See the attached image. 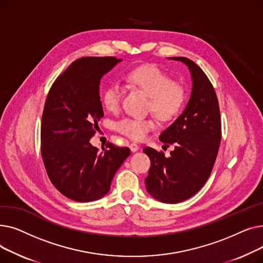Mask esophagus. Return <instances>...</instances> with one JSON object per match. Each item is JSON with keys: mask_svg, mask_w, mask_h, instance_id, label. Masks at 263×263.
Segmentation results:
<instances>
[{"mask_svg": "<svg viewBox=\"0 0 263 263\" xmlns=\"http://www.w3.org/2000/svg\"><path fill=\"white\" fill-rule=\"evenodd\" d=\"M130 149H131L132 153H135V151H137V150L140 149V147H139V145H137L136 143H131L130 144Z\"/></svg>", "mask_w": 263, "mask_h": 263, "instance_id": "esophagus-1", "label": "esophagus"}]
</instances>
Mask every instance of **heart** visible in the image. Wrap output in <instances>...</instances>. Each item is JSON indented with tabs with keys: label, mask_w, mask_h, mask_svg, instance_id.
<instances>
[{
	"label": "heart",
	"mask_w": 263,
	"mask_h": 263,
	"mask_svg": "<svg viewBox=\"0 0 263 263\" xmlns=\"http://www.w3.org/2000/svg\"><path fill=\"white\" fill-rule=\"evenodd\" d=\"M129 84L142 90L148 96V108L161 120L175 118L182 109L186 90L180 82L173 81L171 76L156 65H143L136 67L126 76ZM122 87L117 82L110 83L101 95L104 107L109 112H116L122 99ZM155 128L153 118L124 117L116 123V130L132 140L139 141Z\"/></svg>",
	"instance_id": "b5f03b06"
}]
</instances>
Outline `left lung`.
Listing matches in <instances>:
<instances>
[{"label": "left lung", "instance_id": "obj_1", "mask_svg": "<svg viewBox=\"0 0 263 263\" xmlns=\"http://www.w3.org/2000/svg\"><path fill=\"white\" fill-rule=\"evenodd\" d=\"M168 59L189 67L192 92L182 114L160 135L165 146H175L171 156L144 148L151 162L145 184L154 198L178 203L195 195L210 177L222 139V124L217 97L208 77L186 58Z\"/></svg>", "mask_w": 263, "mask_h": 263}]
</instances>
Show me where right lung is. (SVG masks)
Wrapping results in <instances>:
<instances>
[{"label":"right lung","mask_w":263,"mask_h":263,"mask_svg":"<svg viewBox=\"0 0 263 263\" xmlns=\"http://www.w3.org/2000/svg\"><path fill=\"white\" fill-rule=\"evenodd\" d=\"M119 62L114 57L79 59L55 80L47 96L41 157L52 184L76 201H93L107 194L116 172L131 154L128 147L112 143L99 153L89 142L103 117L100 80Z\"/></svg>","instance_id":"right-lung-1"}]
</instances>
